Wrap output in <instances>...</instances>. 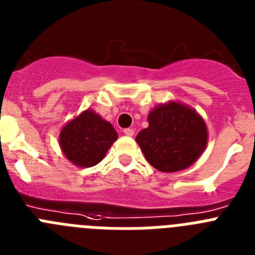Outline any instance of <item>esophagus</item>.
<instances>
[{
    "mask_svg": "<svg viewBox=\"0 0 255 255\" xmlns=\"http://www.w3.org/2000/svg\"><path fill=\"white\" fill-rule=\"evenodd\" d=\"M124 134L128 135V136H132V135H134V129H131V128H128V129L124 130Z\"/></svg>",
    "mask_w": 255,
    "mask_h": 255,
    "instance_id": "obj_1",
    "label": "esophagus"
}]
</instances>
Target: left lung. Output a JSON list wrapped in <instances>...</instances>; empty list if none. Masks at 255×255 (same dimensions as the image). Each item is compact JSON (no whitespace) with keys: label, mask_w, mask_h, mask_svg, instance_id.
I'll use <instances>...</instances> for the list:
<instances>
[{"label":"left lung","mask_w":255,"mask_h":255,"mask_svg":"<svg viewBox=\"0 0 255 255\" xmlns=\"http://www.w3.org/2000/svg\"><path fill=\"white\" fill-rule=\"evenodd\" d=\"M148 128L136 135L144 157L162 172H177L198 161L208 143L206 121L194 108L177 101L155 106Z\"/></svg>","instance_id":"obj_1"}]
</instances>
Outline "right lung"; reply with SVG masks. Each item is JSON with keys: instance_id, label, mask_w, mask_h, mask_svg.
Segmentation results:
<instances>
[{"instance_id": "obj_1", "label": "right lung", "mask_w": 255, "mask_h": 255, "mask_svg": "<svg viewBox=\"0 0 255 255\" xmlns=\"http://www.w3.org/2000/svg\"><path fill=\"white\" fill-rule=\"evenodd\" d=\"M117 138L114 126L88 108L65 124L58 144L70 163L85 168L100 163Z\"/></svg>"}]
</instances>
